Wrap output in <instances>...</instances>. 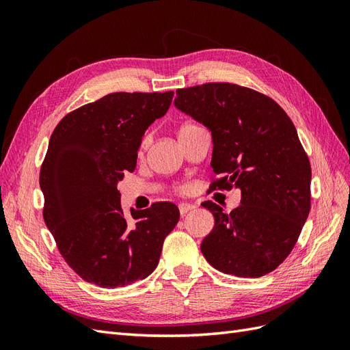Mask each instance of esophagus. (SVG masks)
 <instances>
[{
  "instance_id": "34e87169",
  "label": "esophagus",
  "mask_w": 350,
  "mask_h": 350,
  "mask_svg": "<svg viewBox=\"0 0 350 350\" xmlns=\"http://www.w3.org/2000/svg\"><path fill=\"white\" fill-rule=\"evenodd\" d=\"M194 208H196V206L191 204V203H181V204H179V213H181L183 216H185L188 211H191Z\"/></svg>"
}]
</instances>
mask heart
<instances>
[{
    "instance_id": "1",
    "label": "heart",
    "mask_w": 350,
    "mask_h": 350,
    "mask_svg": "<svg viewBox=\"0 0 350 350\" xmlns=\"http://www.w3.org/2000/svg\"><path fill=\"white\" fill-rule=\"evenodd\" d=\"M188 125H191V124H185V125H183L181 129H179V131H181L183 129H185V126H188ZM149 142H150V135H146L144 139H143V143H142V149H144V147H146L147 144H149Z\"/></svg>"
}]
</instances>
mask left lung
Here are the masks:
<instances>
[{"instance_id":"left-lung-1","label":"left lung","mask_w":350,"mask_h":350,"mask_svg":"<svg viewBox=\"0 0 350 350\" xmlns=\"http://www.w3.org/2000/svg\"><path fill=\"white\" fill-rule=\"evenodd\" d=\"M175 107L211 133L210 189H239L225 213L204 201L215 226L201 242L211 267L261 278L289 256L311 208V165L291 118L266 94L230 83L178 89Z\"/></svg>"}]
</instances>
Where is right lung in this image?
Listing matches in <instances>:
<instances>
[{
	"mask_svg": "<svg viewBox=\"0 0 350 350\" xmlns=\"http://www.w3.org/2000/svg\"><path fill=\"white\" fill-rule=\"evenodd\" d=\"M174 92L111 93L59 121L39 184L44 220L61 256L100 288H122L154 271L179 220L174 203L134 210L126 219L118 183L133 172L146 130L167 112Z\"/></svg>",
	"mask_w": 350,
	"mask_h": 350,
	"instance_id": "right-lung-1",
	"label": "right lung"
}]
</instances>
